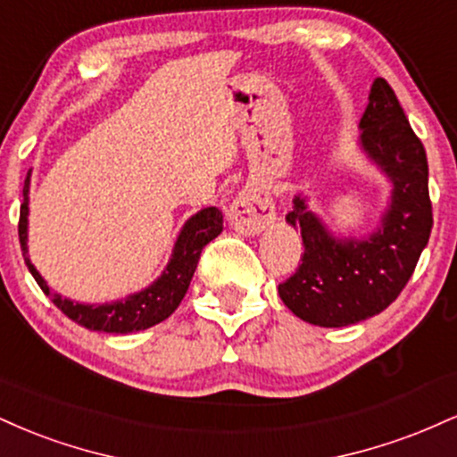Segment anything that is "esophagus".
<instances>
[{
    "instance_id": "esophagus-1",
    "label": "esophagus",
    "mask_w": 457,
    "mask_h": 457,
    "mask_svg": "<svg viewBox=\"0 0 457 457\" xmlns=\"http://www.w3.org/2000/svg\"><path fill=\"white\" fill-rule=\"evenodd\" d=\"M228 217L236 232L249 236L260 234L262 229L269 228L275 221V202H272L270 193L266 188L249 185L236 195L228 211Z\"/></svg>"
}]
</instances>
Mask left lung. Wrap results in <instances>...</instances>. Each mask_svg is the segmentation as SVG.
<instances>
[{"label": "left lung", "mask_w": 457, "mask_h": 457, "mask_svg": "<svg viewBox=\"0 0 457 457\" xmlns=\"http://www.w3.org/2000/svg\"><path fill=\"white\" fill-rule=\"evenodd\" d=\"M361 144L393 182L382 228L363 240H335L303 197L286 214L301 229L303 264L279 283V296L295 316L316 327H348L400 296L432 232L428 156L395 92L378 77L361 118Z\"/></svg>", "instance_id": "8db88e82"}]
</instances>
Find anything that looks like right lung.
Returning <instances> with one entry per match:
<instances>
[{
    "mask_svg": "<svg viewBox=\"0 0 457 457\" xmlns=\"http://www.w3.org/2000/svg\"><path fill=\"white\" fill-rule=\"evenodd\" d=\"M28 191L29 174L25 178L23 204H21L19 214V243L21 251H23L25 264H28L40 290L54 301V305L64 316L71 318L72 322L81 324V327L90 330H103V333H135V330L150 328L162 322L165 318H170L187 295L202 249L223 232V214L219 208H206V211L197 212L195 217L188 219L180 236H178L174 253H171L170 264H167L161 279H156L139 295L124 298V301L104 303V305H81V303H72L51 292L49 286H46L43 277L38 275V270L34 269V264L28 258Z\"/></svg>",
    "mask_w": 457,
    "mask_h": 457,
    "instance_id": "add662e5",
    "label": "right lung"
}]
</instances>
